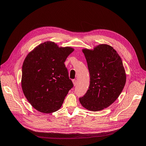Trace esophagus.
<instances>
[{
  "mask_svg": "<svg viewBox=\"0 0 146 146\" xmlns=\"http://www.w3.org/2000/svg\"><path fill=\"white\" fill-rule=\"evenodd\" d=\"M72 82L74 83V85L76 86L77 85V80H76V79H74V80H72Z\"/></svg>",
  "mask_w": 146,
  "mask_h": 146,
  "instance_id": "obj_1",
  "label": "esophagus"
}]
</instances>
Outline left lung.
<instances>
[{
    "mask_svg": "<svg viewBox=\"0 0 146 146\" xmlns=\"http://www.w3.org/2000/svg\"><path fill=\"white\" fill-rule=\"evenodd\" d=\"M90 75L86 94L79 98L83 107L97 111L112 104L121 94L126 76L121 57L110 46L100 44L93 50L83 49Z\"/></svg>",
    "mask_w": 146,
    "mask_h": 146,
    "instance_id": "left-lung-1",
    "label": "left lung"
}]
</instances>
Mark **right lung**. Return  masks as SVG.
Returning a JSON list of instances; mask_svg holds the SVG:
<instances>
[{
    "instance_id": "right-lung-1",
    "label": "right lung",
    "mask_w": 146,
    "mask_h": 146,
    "mask_svg": "<svg viewBox=\"0 0 146 146\" xmlns=\"http://www.w3.org/2000/svg\"><path fill=\"white\" fill-rule=\"evenodd\" d=\"M74 51L47 41L26 56L22 68V88L30 104L38 111L51 113L62 105L74 86L64 62Z\"/></svg>"
}]
</instances>
